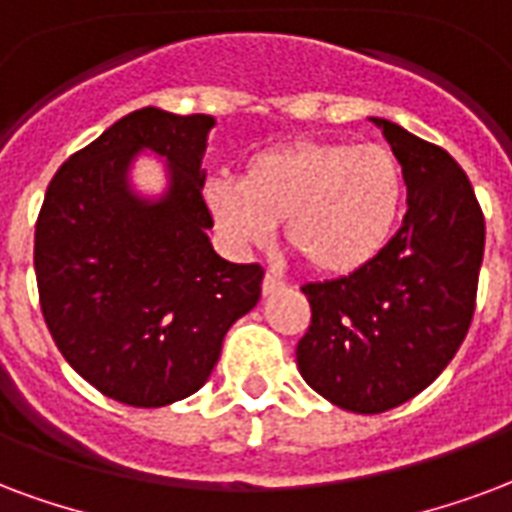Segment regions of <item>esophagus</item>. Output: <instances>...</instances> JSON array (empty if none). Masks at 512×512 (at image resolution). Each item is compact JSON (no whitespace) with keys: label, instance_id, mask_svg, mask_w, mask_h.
<instances>
[{"label":"esophagus","instance_id":"34e87169","mask_svg":"<svg viewBox=\"0 0 512 512\" xmlns=\"http://www.w3.org/2000/svg\"><path fill=\"white\" fill-rule=\"evenodd\" d=\"M282 287H285V282H282V279H276V276L266 274V279H263V295L276 293V290H282Z\"/></svg>","mask_w":512,"mask_h":512}]
</instances>
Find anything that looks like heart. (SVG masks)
Here are the masks:
<instances>
[{"label":"heart","mask_w":512,"mask_h":512,"mask_svg":"<svg viewBox=\"0 0 512 512\" xmlns=\"http://www.w3.org/2000/svg\"><path fill=\"white\" fill-rule=\"evenodd\" d=\"M203 200L238 249L266 246L276 222H285L287 244L309 268L350 276L391 241L404 176L385 146L293 140L249 157L241 181L208 179Z\"/></svg>","instance_id":"heart-1"}]
</instances>
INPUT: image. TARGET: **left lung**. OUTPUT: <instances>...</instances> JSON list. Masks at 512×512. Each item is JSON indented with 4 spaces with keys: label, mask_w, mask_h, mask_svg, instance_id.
I'll use <instances>...</instances> for the list:
<instances>
[{
    "label": "left lung",
    "mask_w": 512,
    "mask_h": 512,
    "mask_svg": "<svg viewBox=\"0 0 512 512\" xmlns=\"http://www.w3.org/2000/svg\"><path fill=\"white\" fill-rule=\"evenodd\" d=\"M372 121L401 165L407 214L363 271L301 287L312 325L295 347L306 385L361 415L410 401L453 361L475 314L486 246L475 189L448 151Z\"/></svg>",
    "instance_id": "8db88e82"
}]
</instances>
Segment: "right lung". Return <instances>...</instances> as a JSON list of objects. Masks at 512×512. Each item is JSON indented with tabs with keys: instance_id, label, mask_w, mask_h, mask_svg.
<instances>
[{
	"instance_id": "add662e5",
	"label": "right lung",
	"mask_w": 512,
	"mask_h": 512,
	"mask_svg": "<svg viewBox=\"0 0 512 512\" xmlns=\"http://www.w3.org/2000/svg\"><path fill=\"white\" fill-rule=\"evenodd\" d=\"M214 116L140 108L48 184L34 227V274L48 331L83 380L130 407H168L200 391L225 333L260 301L263 268L227 263L208 241L203 200ZM140 150L166 160L169 189L140 199Z\"/></svg>"
}]
</instances>
